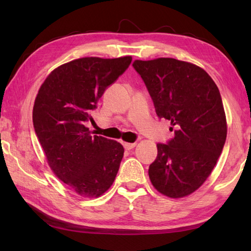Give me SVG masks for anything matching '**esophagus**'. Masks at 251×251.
I'll return each mask as SVG.
<instances>
[{"instance_id": "1", "label": "esophagus", "mask_w": 251, "mask_h": 251, "mask_svg": "<svg viewBox=\"0 0 251 251\" xmlns=\"http://www.w3.org/2000/svg\"><path fill=\"white\" fill-rule=\"evenodd\" d=\"M123 145H124L125 150L129 151V150H131V148H134L136 146V143H124Z\"/></svg>"}]
</instances>
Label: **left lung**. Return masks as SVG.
Returning <instances> with one entry per match:
<instances>
[{"mask_svg": "<svg viewBox=\"0 0 251 251\" xmlns=\"http://www.w3.org/2000/svg\"><path fill=\"white\" fill-rule=\"evenodd\" d=\"M133 66L157 115L174 129L167 145L157 144L150 179L164 196H188L209 177L226 142V114L217 85L201 67L176 58L135 59Z\"/></svg>", "mask_w": 251, "mask_h": 251, "instance_id": "left-lung-1", "label": "left lung"}]
</instances>
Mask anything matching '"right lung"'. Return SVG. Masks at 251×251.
Masks as SVG:
<instances>
[{
    "label": "right lung",
    "mask_w": 251,
    "mask_h": 251,
    "mask_svg": "<svg viewBox=\"0 0 251 251\" xmlns=\"http://www.w3.org/2000/svg\"><path fill=\"white\" fill-rule=\"evenodd\" d=\"M131 56L82 57L56 67L41 85L33 124L48 164L77 195L97 198L113 185L124 156L121 143L93 136V120L104 91L124 73Z\"/></svg>",
    "instance_id": "1"
}]
</instances>
